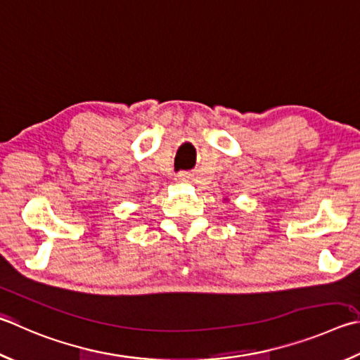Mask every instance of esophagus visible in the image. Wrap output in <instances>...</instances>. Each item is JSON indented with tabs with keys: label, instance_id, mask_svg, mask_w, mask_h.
I'll list each match as a JSON object with an SVG mask.
<instances>
[{
	"label": "esophagus",
	"instance_id": "34e87169",
	"mask_svg": "<svg viewBox=\"0 0 360 360\" xmlns=\"http://www.w3.org/2000/svg\"><path fill=\"white\" fill-rule=\"evenodd\" d=\"M191 178H192V176H191V173H187V172H181V173H178V174H176V181H178V182H188V181H191Z\"/></svg>",
	"mask_w": 360,
	"mask_h": 360
}]
</instances>
